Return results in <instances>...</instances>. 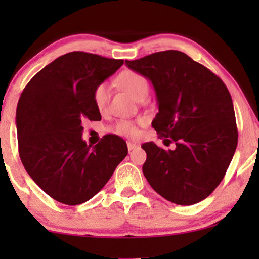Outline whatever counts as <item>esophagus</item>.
I'll list each match as a JSON object with an SVG mask.
<instances>
[{
  "mask_svg": "<svg viewBox=\"0 0 259 259\" xmlns=\"http://www.w3.org/2000/svg\"><path fill=\"white\" fill-rule=\"evenodd\" d=\"M137 147H138V144L131 143V141H128V143H127V148H128V151L136 150V148H137Z\"/></svg>",
  "mask_w": 259,
  "mask_h": 259,
  "instance_id": "esophagus-1",
  "label": "esophagus"
}]
</instances>
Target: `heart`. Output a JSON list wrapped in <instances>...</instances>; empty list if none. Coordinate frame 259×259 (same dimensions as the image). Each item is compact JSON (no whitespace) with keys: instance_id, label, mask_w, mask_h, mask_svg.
<instances>
[{"instance_id":"obj_1","label":"heart","mask_w":259,"mask_h":259,"mask_svg":"<svg viewBox=\"0 0 259 259\" xmlns=\"http://www.w3.org/2000/svg\"><path fill=\"white\" fill-rule=\"evenodd\" d=\"M116 82L122 90L132 95L134 99L139 100L141 98H145L148 93V81L143 74L134 72V70H123L116 77ZM109 97H111V90L107 82H101L95 86L93 91V102L98 111H105L107 107ZM113 132L120 136L133 137L138 134V126L134 121L130 120H119L113 126Z\"/></svg>"}]
</instances>
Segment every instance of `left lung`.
I'll list each match as a JSON object with an SVG mask.
<instances>
[{
  "label": "left lung",
  "mask_w": 259,
  "mask_h": 259,
  "mask_svg": "<svg viewBox=\"0 0 259 259\" xmlns=\"http://www.w3.org/2000/svg\"><path fill=\"white\" fill-rule=\"evenodd\" d=\"M151 80L159 112L152 126L175 150L141 145L147 158L144 176L155 192L178 205H193L224 178L238 143L235 109L219 76L179 51L127 61Z\"/></svg>",
  "instance_id": "1"
}]
</instances>
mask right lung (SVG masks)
<instances>
[{
    "mask_svg": "<svg viewBox=\"0 0 259 259\" xmlns=\"http://www.w3.org/2000/svg\"><path fill=\"white\" fill-rule=\"evenodd\" d=\"M123 60L84 52L60 56L35 74L21 94L16 128L21 161L53 199L79 205L94 197L128 153L118 136L95 146L82 140V121L101 120L93 91Z\"/></svg>",
    "mask_w": 259,
    "mask_h": 259,
    "instance_id": "obj_1",
    "label": "right lung"
}]
</instances>
